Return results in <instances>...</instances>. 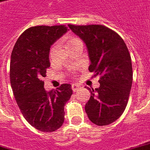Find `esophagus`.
<instances>
[{"label":"esophagus","mask_w":150,"mask_h":150,"mask_svg":"<svg viewBox=\"0 0 150 150\" xmlns=\"http://www.w3.org/2000/svg\"><path fill=\"white\" fill-rule=\"evenodd\" d=\"M81 88V86L79 85H76V84H73L72 85V89H73V91L74 92H76V91H78Z\"/></svg>","instance_id":"1"}]
</instances>
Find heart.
I'll list each match as a JSON object with an SVG mask.
<instances>
[{
  "instance_id": "1",
  "label": "heart",
  "mask_w": 150,
  "mask_h": 150,
  "mask_svg": "<svg viewBox=\"0 0 150 150\" xmlns=\"http://www.w3.org/2000/svg\"><path fill=\"white\" fill-rule=\"evenodd\" d=\"M78 41H81V40L78 39V38H68L66 39V46L68 48H69L71 45H73L74 44L76 43V42H78ZM56 45H53V46L51 48V50H50V57L52 55V53L54 52V50H55Z\"/></svg>"
}]
</instances>
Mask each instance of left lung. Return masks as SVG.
Masks as SVG:
<instances>
[{"instance_id": "8db88e82", "label": "left lung", "mask_w": 150, "mask_h": 150, "mask_svg": "<svg viewBox=\"0 0 150 150\" xmlns=\"http://www.w3.org/2000/svg\"><path fill=\"white\" fill-rule=\"evenodd\" d=\"M85 42L88 52L89 72L99 76L100 87L90 91L85 110L97 125H108L118 119L127 105L133 82L131 57L123 39L100 25H69Z\"/></svg>"}]
</instances>
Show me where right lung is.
<instances>
[{
    "instance_id": "add662e5",
    "label": "right lung",
    "mask_w": 150,
    "mask_h": 150,
    "mask_svg": "<svg viewBox=\"0 0 150 150\" xmlns=\"http://www.w3.org/2000/svg\"><path fill=\"white\" fill-rule=\"evenodd\" d=\"M67 30L65 25L31 27L20 36L11 54L10 83L16 101L26 121L42 132L62 126L64 105L73 94L70 84L47 92L42 81L50 66V47Z\"/></svg>"
}]
</instances>
